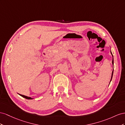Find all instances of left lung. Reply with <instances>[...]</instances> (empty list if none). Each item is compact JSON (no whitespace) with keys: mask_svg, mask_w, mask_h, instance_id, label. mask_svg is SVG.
<instances>
[{"mask_svg":"<svg viewBox=\"0 0 125 125\" xmlns=\"http://www.w3.org/2000/svg\"><path fill=\"white\" fill-rule=\"evenodd\" d=\"M111 53H112V52H111ZM112 55H113V54H112ZM112 63H113V64H114V59H113V61H112ZM113 72H114V70L113 71L112 74V77H111V80H110V81H111V80L112 79V77H113Z\"/></svg>","mask_w":125,"mask_h":125,"instance_id":"obj_1","label":"left lung"}]
</instances>
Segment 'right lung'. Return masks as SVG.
Instances as JSON below:
<instances>
[{
  "label": "right lung",
  "instance_id": "add662e5",
  "mask_svg": "<svg viewBox=\"0 0 125 125\" xmlns=\"http://www.w3.org/2000/svg\"><path fill=\"white\" fill-rule=\"evenodd\" d=\"M19 95H20V96H22V97H24V98H26V99H32V98H31V97H27V96H24V95H21V94H19Z\"/></svg>",
  "mask_w": 125,
  "mask_h": 125
}]
</instances>
